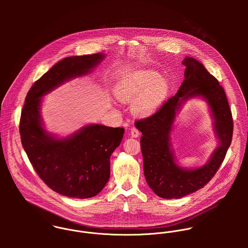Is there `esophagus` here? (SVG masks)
Returning <instances> with one entry per match:
<instances>
[{
    "instance_id": "1",
    "label": "esophagus",
    "mask_w": 248,
    "mask_h": 248,
    "mask_svg": "<svg viewBox=\"0 0 248 248\" xmlns=\"http://www.w3.org/2000/svg\"><path fill=\"white\" fill-rule=\"evenodd\" d=\"M140 135V132L136 127H133L131 129V136H132V138H139Z\"/></svg>"
}]
</instances>
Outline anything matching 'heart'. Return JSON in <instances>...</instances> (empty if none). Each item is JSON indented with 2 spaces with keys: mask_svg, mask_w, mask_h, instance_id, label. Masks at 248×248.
I'll list each match as a JSON object with an SVG mask.
<instances>
[{
  "mask_svg": "<svg viewBox=\"0 0 248 248\" xmlns=\"http://www.w3.org/2000/svg\"><path fill=\"white\" fill-rule=\"evenodd\" d=\"M159 78L155 71L137 73L116 88L115 96L122 102H134L136 113L149 115L157 109L169 93L168 81Z\"/></svg>",
  "mask_w": 248,
  "mask_h": 248,
  "instance_id": "b5f03b06",
  "label": "heart"
}]
</instances>
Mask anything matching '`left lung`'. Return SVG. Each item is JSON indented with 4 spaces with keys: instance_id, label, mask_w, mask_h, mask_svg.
Returning <instances> with one entry per match:
<instances>
[{
    "instance_id": "8db88e82",
    "label": "left lung",
    "mask_w": 248,
    "mask_h": 248,
    "mask_svg": "<svg viewBox=\"0 0 248 248\" xmlns=\"http://www.w3.org/2000/svg\"><path fill=\"white\" fill-rule=\"evenodd\" d=\"M182 64L186 67L184 80L177 93L155 113L135 122L142 133L146 181L163 199H179L204 187L222 163L233 136L232 112L223 88L198 60L186 57ZM196 96H202L211 107L220 144L205 166L190 170L177 165L170 149V133L176 109L185 100Z\"/></svg>"
}]
</instances>
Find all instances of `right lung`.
I'll list each match as a JSON object with an SVG mask.
<instances>
[{
    "label": "right lung",
    "mask_w": 248,
    "mask_h": 248,
    "mask_svg": "<svg viewBox=\"0 0 248 248\" xmlns=\"http://www.w3.org/2000/svg\"><path fill=\"white\" fill-rule=\"evenodd\" d=\"M104 54L67 57L39 78L29 91L20 119L22 145L37 175L56 193L75 199L96 196L109 178V157L123 139V128L89 125L56 140L42 126V96L74 77L88 74Z\"/></svg>",
    "instance_id": "add662e5"
}]
</instances>
